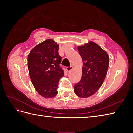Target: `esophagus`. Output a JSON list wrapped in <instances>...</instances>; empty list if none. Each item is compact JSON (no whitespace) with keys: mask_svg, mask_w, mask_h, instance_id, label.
Returning a JSON list of instances; mask_svg holds the SVG:
<instances>
[{"mask_svg":"<svg viewBox=\"0 0 133 133\" xmlns=\"http://www.w3.org/2000/svg\"><path fill=\"white\" fill-rule=\"evenodd\" d=\"M73 66H67V67H66V70H67V71H68V72H69L70 71H71V70L72 69H73Z\"/></svg>","mask_w":133,"mask_h":133,"instance_id":"34e87169","label":"esophagus"}]
</instances>
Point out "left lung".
<instances>
[{
    "mask_svg": "<svg viewBox=\"0 0 133 133\" xmlns=\"http://www.w3.org/2000/svg\"><path fill=\"white\" fill-rule=\"evenodd\" d=\"M83 60L81 80L75 84L74 92L80 98L93 95L102 86L107 73L109 56L102 48L90 42L78 48Z\"/></svg>",
    "mask_w": 133,
    "mask_h": 133,
    "instance_id": "left-lung-1",
    "label": "left lung"
}]
</instances>
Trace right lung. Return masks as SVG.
Segmentation results:
<instances>
[{
    "mask_svg": "<svg viewBox=\"0 0 133 133\" xmlns=\"http://www.w3.org/2000/svg\"><path fill=\"white\" fill-rule=\"evenodd\" d=\"M59 45L47 39L35 46L28 56V66L32 84L38 93L45 98L58 94L60 79L64 76L60 65L62 57Z\"/></svg>",
    "mask_w": 133,
    "mask_h": 133,
    "instance_id": "right-lung-1",
    "label": "right lung"
}]
</instances>
